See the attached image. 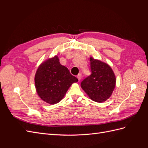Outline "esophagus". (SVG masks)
<instances>
[{"mask_svg": "<svg viewBox=\"0 0 148 148\" xmlns=\"http://www.w3.org/2000/svg\"><path fill=\"white\" fill-rule=\"evenodd\" d=\"M77 78L78 79V80L79 81V80L82 79V75L80 74V73H79V74L77 75Z\"/></svg>", "mask_w": 148, "mask_h": 148, "instance_id": "1", "label": "esophagus"}]
</instances>
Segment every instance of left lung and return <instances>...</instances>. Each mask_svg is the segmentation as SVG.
<instances>
[{"label": "left lung", "instance_id": "left-lung-1", "mask_svg": "<svg viewBox=\"0 0 148 148\" xmlns=\"http://www.w3.org/2000/svg\"><path fill=\"white\" fill-rule=\"evenodd\" d=\"M91 74L81 83V87L91 99L106 101L111 96L116 84V78L111 67L105 62L89 58Z\"/></svg>", "mask_w": 148, "mask_h": 148}]
</instances>
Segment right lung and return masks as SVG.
<instances>
[{"label": "right lung", "instance_id": "obj_1", "mask_svg": "<svg viewBox=\"0 0 148 148\" xmlns=\"http://www.w3.org/2000/svg\"><path fill=\"white\" fill-rule=\"evenodd\" d=\"M78 79L62 65L57 56L49 58L39 66L34 77L38 96L49 104H56L65 96L71 84Z\"/></svg>", "mask_w": 148, "mask_h": 148}]
</instances>
